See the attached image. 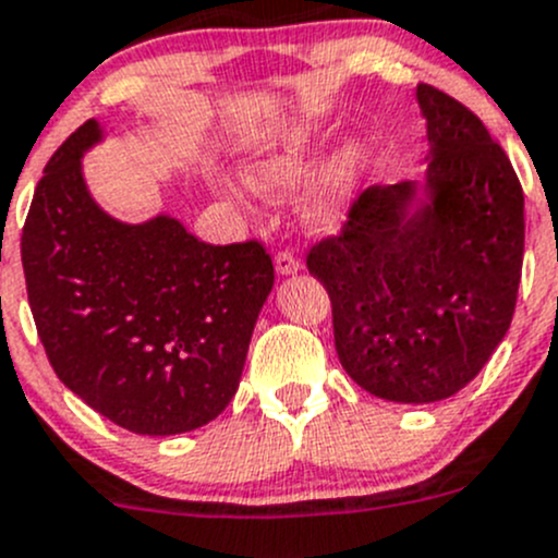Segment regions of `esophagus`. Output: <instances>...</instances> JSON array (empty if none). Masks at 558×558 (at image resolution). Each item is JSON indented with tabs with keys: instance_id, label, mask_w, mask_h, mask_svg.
<instances>
[{
	"instance_id": "1",
	"label": "esophagus",
	"mask_w": 558,
	"mask_h": 558,
	"mask_svg": "<svg viewBox=\"0 0 558 558\" xmlns=\"http://www.w3.org/2000/svg\"><path fill=\"white\" fill-rule=\"evenodd\" d=\"M274 266H277V274H281V277H290V274L301 271V257L290 250H281L274 257Z\"/></svg>"
}]
</instances>
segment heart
Returning a JSON list of instances; mask_svg holds the SVG:
<instances>
[{"instance_id": "heart-1", "label": "heart", "mask_w": 558, "mask_h": 558, "mask_svg": "<svg viewBox=\"0 0 558 558\" xmlns=\"http://www.w3.org/2000/svg\"><path fill=\"white\" fill-rule=\"evenodd\" d=\"M332 159V131L317 123H277L257 134L246 147L244 158V180L255 191L279 195L290 193L306 182L317 180L322 171ZM330 166V165H329ZM365 166V147L352 142L333 160L331 171L327 172L322 191L314 198L312 217L314 226L338 228L343 222L349 204H352L354 191L360 185Z\"/></svg>"}]
</instances>
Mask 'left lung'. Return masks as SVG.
I'll list each match as a JSON object with an SVG mask.
<instances>
[{"mask_svg":"<svg viewBox=\"0 0 558 558\" xmlns=\"http://www.w3.org/2000/svg\"><path fill=\"white\" fill-rule=\"evenodd\" d=\"M424 182L371 185L306 257L332 303L343 371L376 398L435 403L489 363L524 263V191L478 114L418 85Z\"/></svg>","mask_w":558,"mask_h":558,"instance_id":"obj_1","label":"left lung"}]
</instances>
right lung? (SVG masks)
I'll return each mask as SVG.
<instances>
[{
  "label": "right lung",
  "instance_id": "add662e5",
  "mask_svg": "<svg viewBox=\"0 0 558 558\" xmlns=\"http://www.w3.org/2000/svg\"><path fill=\"white\" fill-rule=\"evenodd\" d=\"M101 136L80 125L34 191L21 236L34 325L56 376L109 422L191 433L236 395L274 263L260 241L206 244L171 215L109 217L83 177Z\"/></svg>",
  "mask_w": 558,
  "mask_h": 558
}]
</instances>
